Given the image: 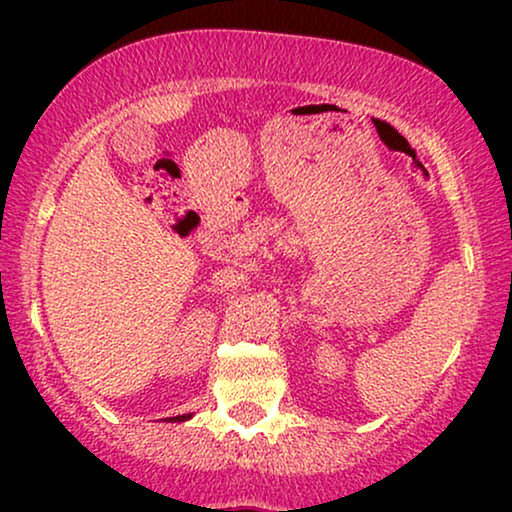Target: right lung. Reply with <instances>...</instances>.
I'll list each match as a JSON object with an SVG mask.
<instances>
[{
  "label": "right lung",
  "instance_id": "obj_1",
  "mask_svg": "<svg viewBox=\"0 0 512 512\" xmlns=\"http://www.w3.org/2000/svg\"><path fill=\"white\" fill-rule=\"evenodd\" d=\"M188 417H191V415H181V417H172V419H174V422H184V419H188Z\"/></svg>",
  "mask_w": 512,
  "mask_h": 512
}]
</instances>
